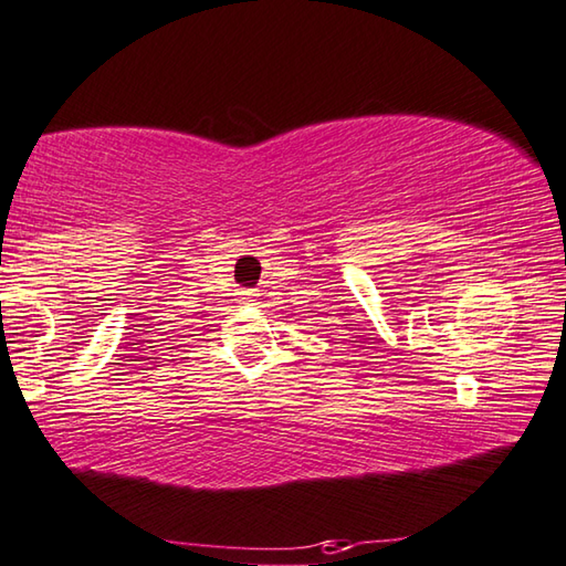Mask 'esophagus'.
<instances>
[{"label": "esophagus", "instance_id": "esophagus-1", "mask_svg": "<svg viewBox=\"0 0 566 566\" xmlns=\"http://www.w3.org/2000/svg\"><path fill=\"white\" fill-rule=\"evenodd\" d=\"M260 294H258V290H245V292H240V298L242 302H254V298H258Z\"/></svg>", "mask_w": 566, "mask_h": 566}]
</instances>
